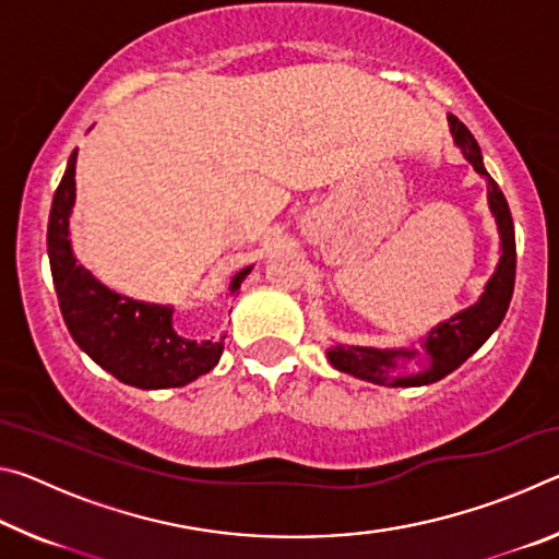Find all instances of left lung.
Listing matches in <instances>:
<instances>
[{"label": "left lung", "mask_w": 559, "mask_h": 559, "mask_svg": "<svg viewBox=\"0 0 559 559\" xmlns=\"http://www.w3.org/2000/svg\"><path fill=\"white\" fill-rule=\"evenodd\" d=\"M451 132L456 145L461 147L463 157L468 159L478 175L488 179V204L493 212L500 231V246H503V257H500L498 269L493 278L488 281L486 293L480 296L476 306H471L461 313L453 316L447 323L433 328L424 340V349H427V362H424L421 372H409L404 359H414L419 349H374V347H333L328 349L330 365L337 367L340 372L355 374L359 380L384 384V386H419L431 384L447 377L449 372L461 367L466 359L476 353V349L493 335V330L503 323L506 310L513 298L515 286V229L513 216H510L508 202L496 179L486 173L484 157H480V147L471 130L463 126L456 116H449Z\"/></svg>", "instance_id": "left-lung-1"}]
</instances>
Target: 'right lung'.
<instances>
[{"label": "right lung", "mask_w": 559, "mask_h": 559, "mask_svg": "<svg viewBox=\"0 0 559 559\" xmlns=\"http://www.w3.org/2000/svg\"><path fill=\"white\" fill-rule=\"evenodd\" d=\"M73 175L75 150L56 187L46 246L61 316L75 345L116 380L140 390L185 386L210 372L219 362L226 335L192 340L177 333L173 308L122 298L75 263L69 241V216L75 200ZM249 271L236 273L231 293L239 290Z\"/></svg>", "instance_id": "1"}]
</instances>
